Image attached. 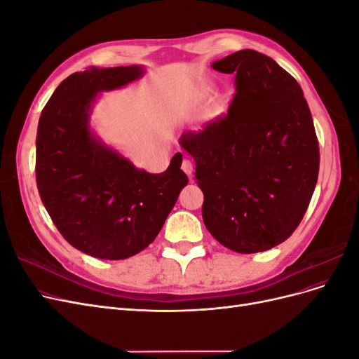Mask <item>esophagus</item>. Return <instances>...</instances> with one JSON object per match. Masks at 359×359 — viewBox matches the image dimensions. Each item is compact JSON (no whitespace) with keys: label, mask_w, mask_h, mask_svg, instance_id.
I'll return each mask as SVG.
<instances>
[{"label":"esophagus","mask_w":359,"mask_h":359,"mask_svg":"<svg viewBox=\"0 0 359 359\" xmlns=\"http://www.w3.org/2000/svg\"><path fill=\"white\" fill-rule=\"evenodd\" d=\"M181 169H182L184 172H186L189 177H191L193 172H194V163H193V160L189 158V157L184 158L182 163H181Z\"/></svg>","instance_id":"obj_1"}]
</instances>
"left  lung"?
<instances>
[{
	"mask_svg": "<svg viewBox=\"0 0 359 359\" xmlns=\"http://www.w3.org/2000/svg\"><path fill=\"white\" fill-rule=\"evenodd\" d=\"M212 69L235 74L227 115L180 144L194 158L206 229L236 253H259L293 233L319 175V142L295 78L243 49Z\"/></svg>",
	"mask_w": 359,
	"mask_h": 359,
	"instance_id": "left-lung-1",
	"label": "left lung"
}]
</instances>
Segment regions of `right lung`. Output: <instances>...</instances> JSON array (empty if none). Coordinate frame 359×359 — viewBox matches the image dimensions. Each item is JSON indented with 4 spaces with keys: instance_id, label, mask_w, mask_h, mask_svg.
I'll use <instances>...</instances> for the list:
<instances>
[{
    "instance_id": "obj_1",
    "label": "right lung",
    "mask_w": 359,
    "mask_h": 359,
    "mask_svg": "<svg viewBox=\"0 0 359 359\" xmlns=\"http://www.w3.org/2000/svg\"><path fill=\"white\" fill-rule=\"evenodd\" d=\"M142 74L140 66L73 73L53 91L39 119L36 181L41 202L66 241L97 259L142 252L189 182L181 153L165 172L149 173L90 130L97 94Z\"/></svg>"
}]
</instances>
